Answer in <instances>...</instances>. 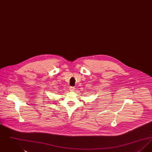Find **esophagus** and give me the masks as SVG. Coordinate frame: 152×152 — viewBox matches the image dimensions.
<instances>
[{
    "label": "esophagus",
    "instance_id": "1",
    "mask_svg": "<svg viewBox=\"0 0 152 152\" xmlns=\"http://www.w3.org/2000/svg\"><path fill=\"white\" fill-rule=\"evenodd\" d=\"M75 87H69V90L71 91H75Z\"/></svg>",
    "mask_w": 152,
    "mask_h": 152
}]
</instances>
